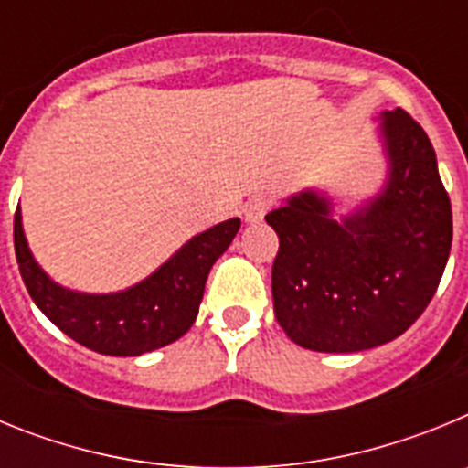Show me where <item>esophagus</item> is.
I'll return each mask as SVG.
<instances>
[{"label": "esophagus", "mask_w": 468, "mask_h": 468, "mask_svg": "<svg viewBox=\"0 0 468 468\" xmlns=\"http://www.w3.org/2000/svg\"><path fill=\"white\" fill-rule=\"evenodd\" d=\"M271 206V201L267 197H262V194H258V197L248 198V204L243 206V218H246V222H258L262 220V215L267 213V208Z\"/></svg>", "instance_id": "esophagus-1"}]
</instances>
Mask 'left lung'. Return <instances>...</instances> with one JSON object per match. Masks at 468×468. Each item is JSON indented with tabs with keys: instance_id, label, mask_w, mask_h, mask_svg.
Wrapping results in <instances>:
<instances>
[{
	"instance_id": "left-lung-1",
	"label": "left lung",
	"mask_w": 468,
	"mask_h": 468,
	"mask_svg": "<svg viewBox=\"0 0 468 468\" xmlns=\"http://www.w3.org/2000/svg\"><path fill=\"white\" fill-rule=\"evenodd\" d=\"M388 177L363 208L333 218L330 198L300 192L264 215L279 234L271 295L295 345L351 354L387 345L436 292L452 246V208L424 128L396 107L379 123Z\"/></svg>"
}]
</instances>
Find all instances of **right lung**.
<instances>
[{"mask_svg": "<svg viewBox=\"0 0 468 468\" xmlns=\"http://www.w3.org/2000/svg\"><path fill=\"white\" fill-rule=\"evenodd\" d=\"M239 227L241 220L231 218L201 231L154 274L105 295L69 291L41 270L27 248L20 208L14 218V246L25 288L53 325L105 356H140L180 340L192 328L210 267Z\"/></svg>", "mask_w": 468, "mask_h": 468, "instance_id": "right-lung-1", "label": "right lung"}]
</instances>
